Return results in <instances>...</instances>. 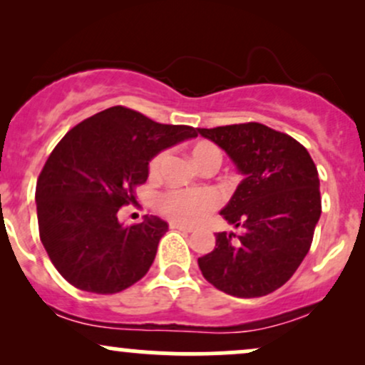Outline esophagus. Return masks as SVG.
I'll list each match as a JSON object with an SVG mask.
<instances>
[{"mask_svg":"<svg viewBox=\"0 0 365 365\" xmlns=\"http://www.w3.org/2000/svg\"><path fill=\"white\" fill-rule=\"evenodd\" d=\"M170 228L171 230H178V232H183V233H192V232H194V228H192V226L182 225V223H178V221H171Z\"/></svg>","mask_w":365,"mask_h":365,"instance_id":"obj_1","label":"esophagus"}]
</instances>
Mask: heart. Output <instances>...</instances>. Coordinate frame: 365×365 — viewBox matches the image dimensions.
Returning a JSON list of instances; mask_svg holds the SVG:
<instances>
[{"instance_id":"heart-1","label":"heart","mask_w":365,"mask_h":365,"mask_svg":"<svg viewBox=\"0 0 365 365\" xmlns=\"http://www.w3.org/2000/svg\"><path fill=\"white\" fill-rule=\"evenodd\" d=\"M221 156L223 154H221L220 148L207 140L195 142L190 148V158L197 168H202L209 163H216L220 166ZM166 159H168V153H165V150L158 153L150 159V177H158ZM217 204H220V197L215 190H170L161 195L158 207L163 215L171 217V220L178 221V223L192 225L207 216L212 209L217 207Z\"/></svg>"}]
</instances>
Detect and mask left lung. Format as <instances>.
Here are the masks:
<instances>
[{"mask_svg":"<svg viewBox=\"0 0 365 365\" xmlns=\"http://www.w3.org/2000/svg\"><path fill=\"white\" fill-rule=\"evenodd\" d=\"M221 148L244 180L221 209L240 233H216L199 257L217 290L254 299L283 287L311 249L321 216L319 177L311 154L290 135L262 123L197 128Z\"/></svg>","mask_w":365,"mask_h":365,"instance_id":"left-lung-1","label":"left lung"}]
</instances>
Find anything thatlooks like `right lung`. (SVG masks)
Listing matches in <instances>:
<instances>
[{"mask_svg": "<svg viewBox=\"0 0 365 365\" xmlns=\"http://www.w3.org/2000/svg\"><path fill=\"white\" fill-rule=\"evenodd\" d=\"M197 137L187 125L156 123L123 106L96 113L58 142L36 187L39 235L63 278L83 292L118 293L144 278L168 223H120L161 150Z\"/></svg>", "mask_w": 365, "mask_h": 365, "instance_id": "1", "label": "right lung"}]
</instances>
